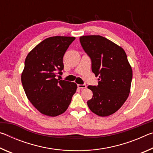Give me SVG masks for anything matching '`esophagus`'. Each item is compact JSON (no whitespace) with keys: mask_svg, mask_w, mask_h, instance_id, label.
I'll return each instance as SVG.
<instances>
[{"mask_svg":"<svg viewBox=\"0 0 153 153\" xmlns=\"http://www.w3.org/2000/svg\"><path fill=\"white\" fill-rule=\"evenodd\" d=\"M77 88H78L79 89L86 88V84H78V85H77Z\"/></svg>","mask_w":153,"mask_h":153,"instance_id":"1","label":"esophagus"}]
</instances>
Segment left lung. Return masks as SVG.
<instances>
[{"mask_svg": "<svg viewBox=\"0 0 153 153\" xmlns=\"http://www.w3.org/2000/svg\"><path fill=\"white\" fill-rule=\"evenodd\" d=\"M79 41L91 59L92 71L99 81L98 86H88L93 92L88 106L100 117L112 115L124 104L130 92L132 69L126 52L101 36H83Z\"/></svg>", "mask_w": 153, "mask_h": 153, "instance_id": "left-lung-1", "label": "left lung"}]
</instances>
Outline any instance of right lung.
Wrapping results in <instances>:
<instances>
[{
    "mask_svg": "<svg viewBox=\"0 0 153 153\" xmlns=\"http://www.w3.org/2000/svg\"><path fill=\"white\" fill-rule=\"evenodd\" d=\"M76 39L53 36L36 46L27 55L22 83L28 100L43 115L55 117L63 113L71 103L77 84L55 77L63 69V58Z\"/></svg>",
    "mask_w": 153,
    "mask_h": 153,
    "instance_id": "add662e5",
    "label": "right lung"
}]
</instances>
